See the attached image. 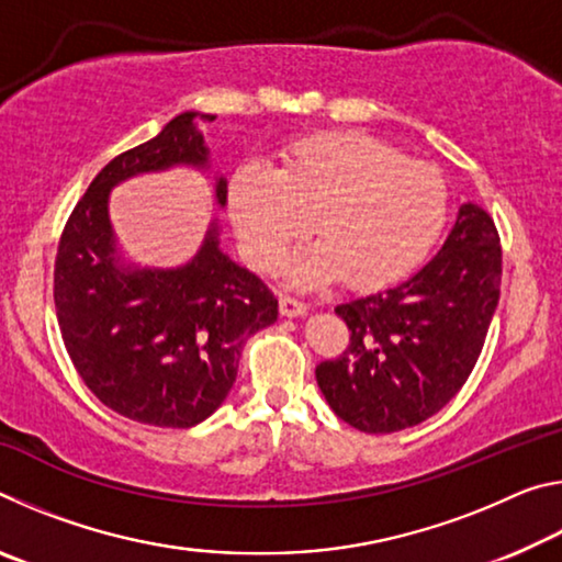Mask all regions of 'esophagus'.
<instances>
[{"label": "esophagus", "mask_w": 562, "mask_h": 562, "mask_svg": "<svg viewBox=\"0 0 562 562\" xmlns=\"http://www.w3.org/2000/svg\"><path fill=\"white\" fill-rule=\"evenodd\" d=\"M307 304L294 297H280V315L282 317H304L307 315Z\"/></svg>", "instance_id": "34e87169"}]
</instances>
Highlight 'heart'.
<instances>
[{"instance_id":"b5f03b06","label":"heart","mask_w":562,"mask_h":562,"mask_svg":"<svg viewBox=\"0 0 562 562\" xmlns=\"http://www.w3.org/2000/svg\"><path fill=\"white\" fill-rule=\"evenodd\" d=\"M247 258L274 270L312 231L317 245L290 265L294 288L341 274L357 290L382 288L426 258L449 217V190L434 168L361 131L315 133L284 150L280 168L247 160L227 188Z\"/></svg>"}]
</instances>
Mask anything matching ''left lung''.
<instances>
[{
  "mask_svg": "<svg viewBox=\"0 0 562 562\" xmlns=\"http://www.w3.org/2000/svg\"><path fill=\"white\" fill-rule=\"evenodd\" d=\"M501 297V240L491 215L463 203L436 258L394 288L335 310L351 331L317 384L339 418L364 434L426 422L475 367Z\"/></svg>",
  "mask_w": 562,
  "mask_h": 562,
  "instance_id": "left-lung-1",
  "label": "left lung"
}]
</instances>
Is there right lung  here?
Segmentation results:
<instances>
[{"label":"right lung","mask_w":562,"mask_h":562,"mask_svg":"<svg viewBox=\"0 0 562 562\" xmlns=\"http://www.w3.org/2000/svg\"><path fill=\"white\" fill-rule=\"evenodd\" d=\"M183 111L158 136L111 160L64 227L54 302L66 351L99 402L138 424L188 429L231 394L245 339L278 322V300L221 247L213 217L198 252L178 268H140L123 255L109 215L111 190L178 166L211 170L201 126ZM217 207L227 180L213 176Z\"/></svg>","instance_id":"1"}]
</instances>
